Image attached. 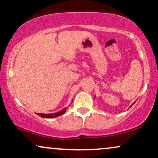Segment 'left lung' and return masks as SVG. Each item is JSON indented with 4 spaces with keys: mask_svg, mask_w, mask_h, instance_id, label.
<instances>
[{
    "mask_svg": "<svg viewBox=\"0 0 158 158\" xmlns=\"http://www.w3.org/2000/svg\"><path fill=\"white\" fill-rule=\"evenodd\" d=\"M134 103H133V104H132V106H133V105L134 104Z\"/></svg>",
    "mask_w": 158,
    "mask_h": 158,
    "instance_id": "left-lung-1",
    "label": "left lung"
}]
</instances>
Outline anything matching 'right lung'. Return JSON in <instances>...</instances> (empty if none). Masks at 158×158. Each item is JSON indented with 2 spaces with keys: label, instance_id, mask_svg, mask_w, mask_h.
<instances>
[{
  "label": "right lung",
  "instance_id": "1",
  "mask_svg": "<svg viewBox=\"0 0 158 158\" xmlns=\"http://www.w3.org/2000/svg\"><path fill=\"white\" fill-rule=\"evenodd\" d=\"M66 108H65L63 109L62 110H60L58 113H49V114H44V113H37V115H40V116H41L42 118H56V117L60 116V115L64 114V113L66 112Z\"/></svg>",
  "mask_w": 158,
  "mask_h": 158
}]
</instances>
